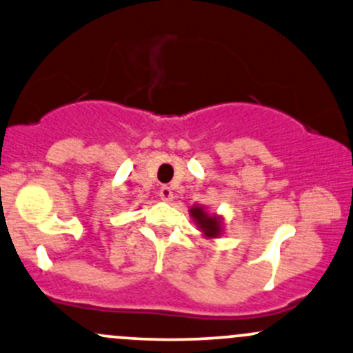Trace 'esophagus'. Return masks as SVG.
Instances as JSON below:
<instances>
[{
	"instance_id": "obj_1",
	"label": "esophagus",
	"mask_w": 353,
	"mask_h": 353,
	"mask_svg": "<svg viewBox=\"0 0 353 353\" xmlns=\"http://www.w3.org/2000/svg\"><path fill=\"white\" fill-rule=\"evenodd\" d=\"M159 197L165 202H171L174 199L172 189L169 188V185H163V188H161V190H159Z\"/></svg>"
}]
</instances>
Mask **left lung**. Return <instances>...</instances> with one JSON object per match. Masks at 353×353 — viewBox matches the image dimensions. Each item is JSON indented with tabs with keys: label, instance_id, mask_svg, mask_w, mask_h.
<instances>
[{
	"label": "left lung",
	"instance_id": "8db88e82",
	"mask_svg": "<svg viewBox=\"0 0 353 353\" xmlns=\"http://www.w3.org/2000/svg\"><path fill=\"white\" fill-rule=\"evenodd\" d=\"M189 216L196 228L201 230L202 237L205 239H219L224 234V219L219 214H210L205 205L194 204L189 209Z\"/></svg>",
	"mask_w": 353,
	"mask_h": 353
}]
</instances>
